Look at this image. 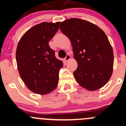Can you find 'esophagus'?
I'll return each instance as SVG.
<instances>
[{
    "label": "esophagus",
    "mask_w": 126,
    "mask_h": 126,
    "mask_svg": "<svg viewBox=\"0 0 126 126\" xmlns=\"http://www.w3.org/2000/svg\"><path fill=\"white\" fill-rule=\"evenodd\" d=\"M70 58H71V56H70V55H69V54H68V55L66 56L65 58H64V62H67V61L69 60L70 59Z\"/></svg>",
    "instance_id": "esophagus-1"
}]
</instances>
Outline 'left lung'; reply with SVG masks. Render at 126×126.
Returning a JSON list of instances; mask_svg holds the SVG:
<instances>
[{
	"label": "left lung",
	"instance_id": "obj_1",
	"mask_svg": "<svg viewBox=\"0 0 126 126\" xmlns=\"http://www.w3.org/2000/svg\"><path fill=\"white\" fill-rule=\"evenodd\" d=\"M60 29L72 44L78 64L73 73L77 83L89 90L105 85L113 66V52L105 33L97 25L77 18L62 22Z\"/></svg>",
	"mask_w": 126,
	"mask_h": 126
}]
</instances>
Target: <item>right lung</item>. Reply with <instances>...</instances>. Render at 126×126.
I'll use <instances>...</instances> for the list:
<instances>
[{
	"instance_id": "add662e5",
	"label": "right lung",
	"mask_w": 126,
	"mask_h": 126,
	"mask_svg": "<svg viewBox=\"0 0 126 126\" xmlns=\"http://www.w3.org/2000/svg\"><path fill=\"white\" fill-rule=\"evenodd\" d=\"M60 22H42L22 36L16 49V62L21 79L33 93L46 94L58 83L63 62L56 58L49 42L59 29Z\"/></svg>"
}]
</instances>
